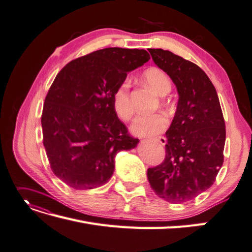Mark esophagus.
<instances>
[{
  "label": "esophagus",
  "instance_id": "obj_1",
  "mask_svg": "<svg viewBox=\"0 0 252 252\" xmlns=\"http://www.w3.org/2000/svg\"><path fill=\"white\" fill-rule=\"evenodd\" d=\"M156 141H158V143L159 145L165 146V145H166V143H167V138H166V137H164V136H159V137L156 138Z\"/></svg>",
  "mask_w": 252,
  "mask_h": 252
}]
</instances>
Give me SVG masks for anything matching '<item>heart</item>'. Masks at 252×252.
Segmentation results:
<instances>
[{
  "label": "heart",
  "mask_w": 252,
  "mask_h": 252,
  "mask_svg": "<svg viewBox=\"0 0 252 252\" xmlns=\"http://www.w3.org/2000/svg\"><path fill=\"white\" fill-rule=\"evenodd\" d=\"M144 80L154 93L159 96L169 94L171 83L164 71L158 68H150L144 73ZM114 108L118 117L127 121L132 118L134 108L130 98V82L125 80L114 94ZM168 124V119L162 113L139 115L131 125V131L139 136H150L162 132Z\"/></svg>",
  "instance_id": "heart-1"
}]
</instances>
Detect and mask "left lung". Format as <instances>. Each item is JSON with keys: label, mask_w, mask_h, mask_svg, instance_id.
Masks as SVG:
<instances>
[{"label": "left lung", "mask_w": 252, "mask_h": 252, "mask_svg": "<svg viewBox=\"0 0 252 252\" xmlns=\"http://www.w3.org/2000/svg\"><path fill=\"white\" fill-rule=\"evenodd\" d=\"M149 52L175 83L179 100L166 132V158L148 169V181L159 198L182 203L215 182L223 163L224 120L216 89L201 68L170 51Z\"/></svg>", "instance_id": "obj_1"}]
</instances>
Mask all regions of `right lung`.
<instances>
[{
	"label": "right lung",
	"mask_w": 252,
	"mask_h": 252,
	"mask_svg": "<svg viewBox=\"0 0 252 252\" xmlns=\"http://www.w3.org/2000/svg\"><path fill=\"white\" fill-rule=\"evenodd\" d=\"M149 60L146 50L106 48L71 61L56 75L41 116L43 146L51 169L70 188L104 185L116 154L139 143L115 112L114 94Z\"/></svg>",
	"instance_id": "right-lung-1"
}]
</instances>
